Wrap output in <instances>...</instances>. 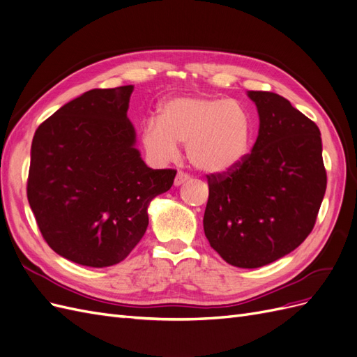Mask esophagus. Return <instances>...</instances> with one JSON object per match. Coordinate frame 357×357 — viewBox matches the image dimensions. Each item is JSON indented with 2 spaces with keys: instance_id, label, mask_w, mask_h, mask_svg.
<instances>
[{
  "instance_id": "1",
  "label": "esophagus",
  "mask_w": 357,
  "mask_h": 357,
  "mask_svg": "<svg viewBox=\"0 0 357 357\" xmlns=\"http://www.w3.org/2000/svg\"><path fill=\"white\" fill-rule=\"evenodd\" d=\"M188 180H189V176L186 174V172L178 171L176 178H174V185H176V186H180V185H183V183L188 181Z\"/></svg>"
}]
</instances>
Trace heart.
I'll return each mask as SVG.
<instances>
[{
  "label": "heart",
  "mask_w": 357,
  "mask_h": 357,
  "mask_svg": "<svg viewBox=\"0 0 357 357\" xmlns=\"http://www.w3.org/2000/svg\"><path fill=\"white\" fill-rule=\"evenodd\" d=\"M250 116L244 107L220 98H176L160 119H149L142 131L143 147L158 164L176 159L186 144L190 164L207 174L238 167L250 147Z\"/></svg>",
  "instance_id": "obj_1"
}]
</instances>
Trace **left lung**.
Returning <instances> with one entry per match:
<instances>
[{
  "instance_id": "8db88e82",
  "label": "left lung",
  "mask_w": 357,
  "mask_h": 357,
  "mask_svg": "<svg viewBox=\"0 0 357 357\" xmlns=\"http://www.w3.org/2000/svg\"><path fill=\"white\" fill-rule=\"evenodd\" d=\"M247 95L259 135L238 167L207 176L204 232L223 261L259 268L295 250L314 228L326 169L314 122L274 92Z\"/></svg>"
}]
</instances>
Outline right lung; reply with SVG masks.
<instances>
[{
    "instance_id": "right-lung-1",
    "label": "right lung",
    "mask_w": 357,
    "mask_h": 357,
    "mask_svg": "<svg viewBox=\"0 0 357 357\" xmlns=\"http://www.w3.org/2000/svg\"><path fill=\"white\" fill-rule=\"evenodd\" d=\"M132 84L84 92L43 122L32 138L26 195L53 252L84 266H112L132 252L147 207L176 169L149 168L126 113Z\"/></svg>"
}]
</instances>
